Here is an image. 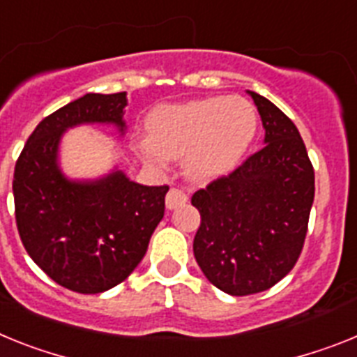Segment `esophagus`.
I'll return each mask as SVG.
<instances>
[{"instance_id": "obj_1", "label": "esophagus", "mask_w": 357, "mask_h": 357, "mask_svg": "<svg viewBox=\"0 0 357 357\" xmlns=\"http://www.w3.org/2000/svg\"><path fill=\"white\" fill-rule=\"evenodd\" d=\"M187 194H185V190H181V188H176L172 187L169 190V194H167L165 197V204H167V208H176V206H179V204L183 203H187Z\"/></svg>"}]
</instances>
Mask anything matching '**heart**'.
Instances as JSON below:
<instances>
[{
  "instance_id": "heart-1",
  "label": "heart",
  "mask_w": 357,
  "mask_h": 357,
  "mask_svg": "<svg viewBox=\"0 0 357 357\" xmlns=\"http://www.w3.org/2000/svg\"><path fill=\"white\" fill-rule=\"evenodd\" d=\"M257 129V107L241 95L163 105L151 114V140L142 142L140 151L156 167L185 156L183 169L192 181H212L238 165Z\"/></svg>"
}]
</instances>
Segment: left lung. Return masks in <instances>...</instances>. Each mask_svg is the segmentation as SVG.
Segmentation results:
<instances>
[{
	"label": "left lung",
	"mask_w": 357,
	"mask_h": 357,
	"mask_svg": "<svg viewBox=\"0 0 357 357\" xmlns=\"http://www.w3.org/2000/svg\"><path fill=\"white\" fill-rule=\"evenodd\" d=\"M248 93L266 145L192 196L201 213L194 257L231 296L269 289L294 268L314 199V169L296 126L268 98Z\"/></svg>",
	"instance_id": "8db88e82"
}]
</instances>
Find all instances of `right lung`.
<instances>
[{
    "label": "right lung",
    "mask_w": 357,
    "mask_h": 357,
    "mask_svg": "<svg viewBox=\"0 0 357 357\" xmlns=\"http://www.w3.org/2000/svg\"><path fill=\"white\" fill-rule=\"evenodd\" d=\"M126 91L88 93L48 114L24 144L14 170L15 222L24 250L59 286L97 294L119 286L144 259L165 212L169 187H145L122 170L95 181L59 169L63 132L114 123L123 132Z\"/></svg>",
    "instance_id": "right-lung-1"
}]
</instances>
